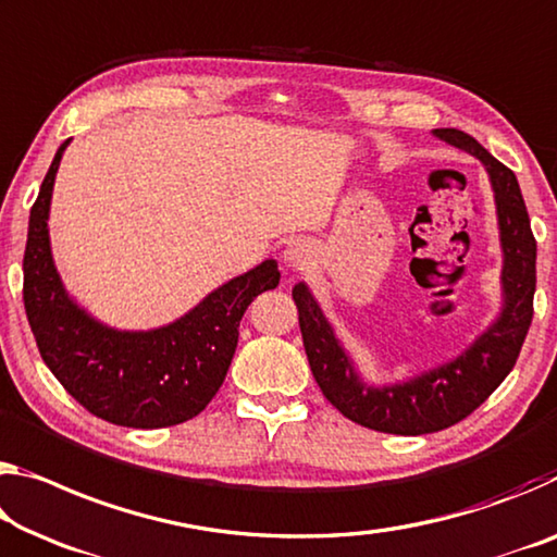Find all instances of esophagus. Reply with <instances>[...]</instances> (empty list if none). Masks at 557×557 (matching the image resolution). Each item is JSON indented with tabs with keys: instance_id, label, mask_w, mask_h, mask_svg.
I'll list each match as a JSON object with an SVG mask.
<instances>
[{
	"instance_id": "esophagus-1",
	"label": "esophagus",
	"mask_w": 557,
	"mask_h": 557,
	"mask_svg": "<svg viewBox=\"0 0 557 557\" xmlns=\"http://www.w3.org/2000/svg\"><path fill=\"white\" fill-rule=\"evenodd\" d=\"M307 255H310V252H307V247L295 243L285 250V262L289 264V268H302V264L307 262Z\"/></svg>"
}]
</instances>
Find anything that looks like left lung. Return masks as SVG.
Returning <instances> with one entry per match:
<instances>
[{"instance_id": "left-lung-1", "label": "left lung", "mask_w": 557, "mask_h": 557, "mask_svg": "<svg viewBox=\"0 0 557 557\" xmlns=\"http://www.w3.org/2000/svg\"><path fill=\"white\" fill-rule=\"evenodd\" d=\"M434 136L479 158L491 175L503 245V310L498 320L461 357L404 384L379 389L357 376L305 282L293 289L307 359L326 401L359 426L396 436L434 434L479 409L516 367L533 320L535 237L516 173L463 131L436 128Z\"/></svg>"}]
</instances>
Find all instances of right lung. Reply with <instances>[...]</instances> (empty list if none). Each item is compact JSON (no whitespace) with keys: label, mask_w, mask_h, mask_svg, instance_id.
Instances as JSON below:
<instances>
[{"label":"right lung","mask_w":557,"mask_h":557,"mask_svg":"<svg viewBox=\"0 0 557 557\" xmlns=\"http://www.w3.org/2000/svg\"><path fill=\"white\" fill-rule=\"evenodd\" d=\"M69 140L59 146L32 206L24 250L26 320L44 364L86 411L116 426H175L198 417L225 382L237 326L255 297L280 285L277 262L264 260L181 320L151 332L96 322L66 295L51 260L49 202Z\"/></svg>","instance_id":"add662e5"}]
</instances>
